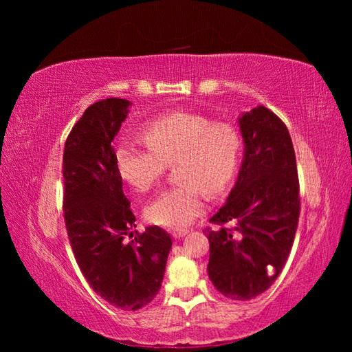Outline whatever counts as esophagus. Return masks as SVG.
I'll use <instances>...</instances> for the list:
<instances>
[{
	"instance_id": "1",
	"label": "esophagus",
	"mask_w": 352,
	"mask_h": 352,
	"mask_svg": "<svg viewBox=\"0 0 352 352\" xmlns=\"http://www.w3.org/2000/svg\"><path fill=\"white\" fill-rule=\"evenodd\" d=\"M188 232H189L188 229H173L172 235H173V238H184Z\"/></svg>"
}]
</instances>
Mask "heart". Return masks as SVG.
I'll list each match as a JSON object with an SVG mask.
<instances>
[{
	"mask_svg": "<svg viewBox=\"0 0 352 352\" xmlns=\"http://www.w3.org/2000/svg\"><path fill=\"white\" fill-rule=\"evenodd\" d=\"M148 148L122 142L114 150L117 173L138 192L151 190L170 164L179 185L163 190L145 210L157 226L180 228L206 210L202 190L219 194L235 177L242 133L230 122H214L192 111H173L148 122L141 131Z\"/></svg>",
	"mask_w": 352,
	"mask_h": 352,
	"instance_id": "heart-1",
	"label": "heart"
}]
</instances>
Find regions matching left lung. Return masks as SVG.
<instances>
[{
    "mask_svg": "<svg viewBox=\"0 0 352 352\" xmlns=\"http://www.w3.org/2000/svg\"><path fill=\"white\" fill-rule=\"evenodd\" d=\"M245 144L241 172L225 206L206 228L208 278L216 289L248 301L278 279L291 252L300 219V180L291 135L269 109L239 119ZM232 221L235 228L226 225Z\"/></svg>",
    "mask_w": 352,
    "mask_h": 352,
    "instance_id": "left-lung-1",
    "label": "left lung"
}]
</instances>
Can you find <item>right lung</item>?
Returning <instances> with one entry per match:
<instances>
[{
    "label": "right lung",
    "instance_id": "1",
    "mask_svg": "<svg viewBox=\"0 0 352 352\" xmlns=\"http://www.w3.org/2000/svg\"><path fill=\"white\" fill-rule=\"evenodd\" d=\"M131 102L92 104L73 126L63 153V214L85 279L109 304L124 311L150 304L163 282L172 238L150 226L140 233L123 194L111 145ZM133 239L127 243L125 236Z\"/></svg>",
    "mask_w": 352,
    "mask_h": 352
}]
</instances>
